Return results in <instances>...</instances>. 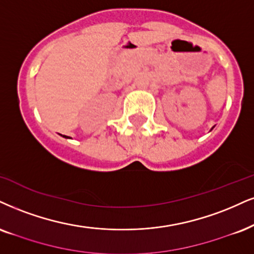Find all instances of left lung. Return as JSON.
<instances>
[{"label":"left lung","instance_id":"1","mask_svg":"<svg viewBox=\"0 0 254 254\" xmlns=\"http://www.w3.org/2000/svg\"><path fill=\"white\" fill-rule=\"evenodd\" d=\"M213 128H214V127H212V129H213ZM212 129H211V130H212Z\"/></svg>","mask_w":254,"mask_h":254}]
</instances>
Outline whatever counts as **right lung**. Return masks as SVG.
Instances as JSON below:
<instances>
[{
    "label": "right lung",
    "mask_w": 254,
    "mask_h": 254,
    "mask_svg": "<svg viewBox=\"0 0 254 254\" xmlns=\"http://www.w3.org/2000/svg\"><path fill=\"white\" fill-rule=\"evenodd\" d=\"M64 137H69V136H65V135H64Z\"/></svg>",
    "instance_id": "obj_1"
}]
</instances>
